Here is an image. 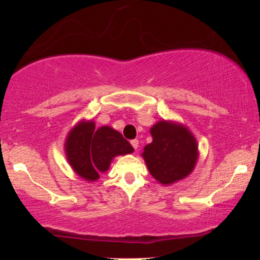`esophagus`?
I'll return each instance as SVG.
<instances>
[{
	"instance_id": "obj_1",
	"label": "esophagus",
	"mask_w": 260,
	"mask_h": 260,
	"mask_svg": "<svg viewBox=\"0 0 260 260\" xmlns=\"http://www.w3.org/2000/svg\"><path fill=\"white\" fill-rule=\"evenodd\" d=\"M130 143H131V145H133V147H134L135 150H136V149L138 148V140H133V141L130 142Z\"/></svg>"
}]
</instances>
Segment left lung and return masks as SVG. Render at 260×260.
Returning a JSON list of instances; mask_svg holds the SVG:
<instances>
[{"label":"left lung","mask_w":260,"mask_h":260,"mask_svg":"<svg viewBox=\"0 0 260 260\" xmlns=\"http://www.w3.org/2000/svg\"><path fill=\"white\" fill-rule=\"evenodd\" d=\"M152 142L142 152L151 176L169 186L190 175L199 158V145L191 131L175 120H158L150 129Z\"/></svg>","instance_id":"left-lung-1"}]
</instances>
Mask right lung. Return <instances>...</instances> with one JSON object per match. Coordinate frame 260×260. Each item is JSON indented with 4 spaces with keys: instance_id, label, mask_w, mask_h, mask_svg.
Wrapping results in <instances>:
<instances>
[{
    "instance_id": "right-lung-1",
    "label": "right lung",
    "mask_w": 260,
    "mask_h": 260,
    "mask_svg": "<svg viewBox=\"0 0 260 260\" xmlns=\"http://www.w3.org/2000/svg\"><path fill=\"white\" fill-rule=\"evenodd\" d=\"M66 158L73 172L88 182L108 172L112 159L134 152V148L122 134L109 125L95 129L93 120L81 119L67 134Z\"/></svg>"
}]
</instances>
